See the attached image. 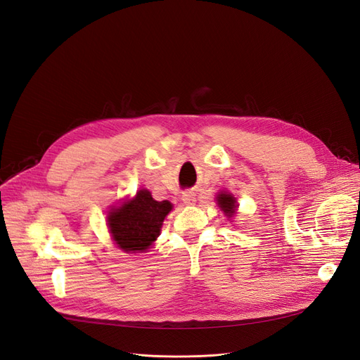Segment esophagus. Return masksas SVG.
I'll return each mask as SVG.
<instances>
[{"label": "esophagus", "mask_w": 360, "mask_h": 360, "mask_svg": "<svg viewBox=\"0 0 360 360\" xmlns=\"http://www.w3.org/2000/svg\"><path fill=\"white\" fill-rule=\"evenodd\" d=\"M195 197H197V195H195V192L188 191V192H183V195H181V200H183V202H184V204L191 205V204H193V202H195Z\"/></svg>", "instance_id": "esophagus-1"}]
</instances>
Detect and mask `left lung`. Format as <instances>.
<instances>
[{"label": "left lung", "mask_w": 360, "mask_h": 360, "mask_svg": "<svg viewBox=\"0 0 360 360\" xmlns=\"http://www.w3.org/2000/svg\"><path fill=\"white\" fill-rule=\"evenodd\" d=\"M217 204H219L221 209L224 210V213L226 216H233L237 210V202H236V198L233 197V195L226 193V192H221L219 195H217Z\"/></svg>", "instance_id": "left-lung-1"}]
</instances>
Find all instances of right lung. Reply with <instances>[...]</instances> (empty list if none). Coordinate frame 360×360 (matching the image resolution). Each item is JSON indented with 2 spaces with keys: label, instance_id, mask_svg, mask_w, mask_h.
Segmentation results:
<instances>
[{
  "label": "right lung",
  "instance_id": "add662e5",
  "mask_svg": "<svg viewBox=\"0 0 360 360\" xmlns=\"http://www.w3.org/2000/svg\"><path fill=\"white\" fill-rule=\"evenodd\" d=\"M169 201H156L147 189L108 214L110 231L118 248L126 252H144L153 243L165 216L171 212Z\"/></svg>",
  "mask_w": 360,
  "mask_h": 360
}]
</instances>
